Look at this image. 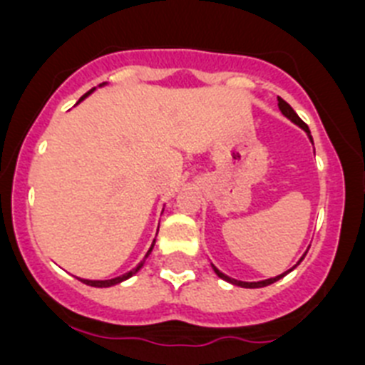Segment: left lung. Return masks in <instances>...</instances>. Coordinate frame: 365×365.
<instances>
[{"mask_svg":"<svg viewBox=\"0 0 365 365\" xmlns=\"http://www.w3.org/2000/svg\"><path fill=\"white\" fill-rule=\"evenodd\" d=\"M278 108H279V111H282L283 115H285V117L289 118V120H291V122H294L296 125H299V128H302V130L305 131V133H307L309 140H311V143H312L311 131H309L307 124H305V122H303L302 118H299L298 115H296V111H294V109H292L291 106L287 104L285 100H283V98H279V96H278ZM305 254H307V252H305ZM305 254H303V256H302V259H303V257H305ZM302 259H299V261H302ZM299 261H298V263H296V265H299ZM296 265H294V267H296ZM294 267H292V269H294ZM212 269H214V272L217 274V276H219V278H221V279H225V282L232 283V285L245 287V289H259V287H267V285H270V283H274V282H278V279H282L283 276H287V274H289V272H291V270H292V269H289V270H287V272H283V274H279V276H276V278L263 279V282H241V279H234V278H230V276H227V274H222L221 270L217 269V267H214V265H212Z\"/></svg>","mask_w":365,"mask_h":365,"instance_id":"1","label":"left lung"}]
</instances>
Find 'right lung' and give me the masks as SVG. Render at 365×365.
<instances>
[{"label":"right lung","mask_w":365,"mask_h":365,"mask_svg":"<svg viewBox=\"0 0 365 365\" xmlns=\"http://www.w3.org/2000/svg\"><path fill=\"white\" fill-rule=\"evenodd\" d=\"M100 86H106V83H100ZM93 91H95V89H91V91H87L86 95H83L82 98H80L78 102H76V104H80V102H82V100L86 98V96H89V95H91ZM157 232H159V230H157ZM153 247H155V240H153V243H151L150 250H148V252H146V256H144V259L140 261V263H138V265L135 267L133 270H130V272L122 274V276H118V278H113V279H82V278H78V279H80V282H82V283H86V285H91V287H113V285H118V283L125 282V279H130L131 276H133V274H137L138 270L143 269L144 261H146V257L150 256V254H151V250H153Z\"/></svg>","instance_id":"1"}]
</instances>
